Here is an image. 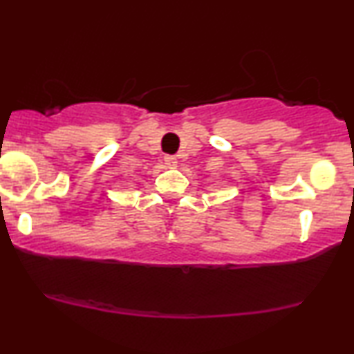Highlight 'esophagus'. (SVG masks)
Segmentation results:
<instances>
[{
	"label": "esophagus",
	"mask_w": 354,
	"mask_h": 354,
	"mask_svg": "<svg viewBox=\"0 0 354 354\" xmlns=\"http://www.w3.org/2000/svg\"><path fill=\"white\" fill-rule=\"evenodd\" d=\"M164 162L167 164V167H176L177 166V158L176 156H166L164 158Z\"/></svg>",
	"instance_id": "esophagus-1"
}]
</instances>
